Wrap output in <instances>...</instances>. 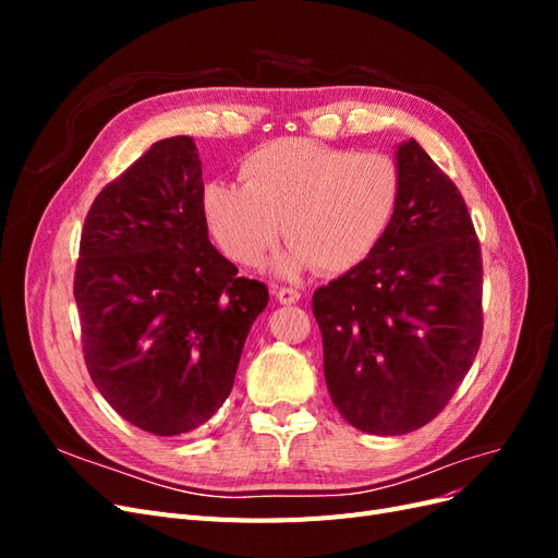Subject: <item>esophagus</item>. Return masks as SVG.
Listing matches in <instances>:
<instances>
[{
    "instance_id": "1",
    "label": "esophagus",
    "mask_w": 558,
    "mask_h": 558,
    "mask_svg": "<svg viewBox=\"0 0 558 558\" xmlns=\"http://www.w3.org/2000/svg\"><path fill=\"white\" fill-rule=\"evenodd\" d=\"M277 300L281 302V305H295V302L300 300V291L298 289H291V286H279V289L275 291Z\"/></svg>"
}]
</instances>
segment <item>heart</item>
<instances>
[{
	"mask_svg": "<svg viewBox=\"0 0 558 558\" xmlns=\"http://www.w3.org/2000/svg\"><path fill=\"white\" fill-rule=\"evenodd\" d=\"M242 185L214 181L202 214L226 256L258 265L281 238L291 248L283 275L316 267L342 275L373 253L400 205L402 177L379 150L335 148L312 140H279L248 154Z\"/></svg>",
	"mask_w": 558,
	"mask_h": 558,
	"instance_id": "obj_1",
	"label": "heart"
}]
</instances>
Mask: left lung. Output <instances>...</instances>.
<instances>
[{
	"label": "left lung",
	"mask_w": 558,
	"mask_h": 558,
	"mask_svg": "<svg viewBox=\"0 0 558 558\" xmlns=\"http://www.w3.org/2000/svg\"><path fill=\"white\" fill-rule=\"evenodd\" d=\"M400 205L379 246L320 286L330 400L353 428L404 435L461 386L482 344V251L456 183L414 140L398 146Z\"/></svg>",
	"instance_id": "1"
}]
</instances>
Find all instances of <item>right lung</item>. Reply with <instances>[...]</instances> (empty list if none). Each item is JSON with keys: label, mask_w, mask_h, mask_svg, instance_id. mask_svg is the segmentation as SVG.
<instances>
[{"label": "right lung", "mask_w": 558, "mask_h": 558, "mask_svg": "<svg viewBox=\"0 0 558 558\" xmlns=\"http://www.w3.org/2000/svg\"><path fill=\"white\" fill-rule=\"evenodd\" d=\"M202 191L193 140H160L99 191L81 230L83 361L118 414L162 437L221 410L269 300L209 242Z\"/></svg>", "instance_id": "1"}]
</instances>
